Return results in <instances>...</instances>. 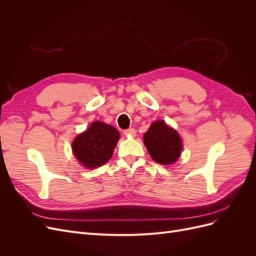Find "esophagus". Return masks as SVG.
<instances>
[{
    "label": "esophagus",
    "instance_id": "34e87169",
    "mask_svg": "<svg viewBox=\"0 0 256 256\" xmlns=\"http://www.w3.org/2000/svg\"><path fill=\"white\" fill-rule=\"evenodd\" d=\"M136 129L134 128H129V129H126L124 130V134L125 136H136Z\"/></svg>",
    "mask_w": 256,
    "mask_h": 256
}]
</instances>
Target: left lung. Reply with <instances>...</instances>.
Instances as JSON below:
<instances>
[{
    "mask_svg": "<svg viewBox=\"0 0 256 256\" xmlns=\"http://www.w3.org/2000/svg\"><path fill=\"white\" fill-rule=\"evenodd\" d=\"M143 138L150 157L160 164H173L180 157L182 138L177 131L168 127L164 120L154 122Z\"/></svg>",
    "mask_w": 256,
    "mask_h": 256,
    "instance_id": "left-lung-1",
    "label": "left lung"
}]
</instances>
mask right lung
<instances>
[{"instance_id": "add662e5", "label": "right lung", "mask_w": 256, "mask_h": 256, "mask_svg": "<svg viewBox=\"0 0 256 256\" xmlns=\"http://www.w3.org/2000/svg\"><path fill=\"white\" fill-rule=\"evenodd\" d=\"M118 140V129L97 120L74 138L72 148L82 166L96 168L111 159Z\"/></svg>"}]
</instances>
